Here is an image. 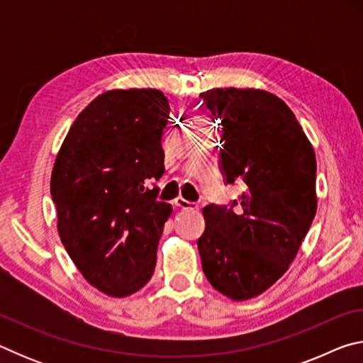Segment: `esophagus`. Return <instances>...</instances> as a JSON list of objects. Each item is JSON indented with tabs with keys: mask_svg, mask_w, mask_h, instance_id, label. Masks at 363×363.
I'll return each instance as SVG.
<instances>
[{
	"mask_svg": "<svg viewBox=\"0 0 363 363\" xmlns=\"http://www.w3.org/2000/svg\"><path fill=\"white\" fill-rule=\"evenodd\" d=\"M174 205L177 208H181V210H196V208H199V205L194 203V201H189L186 199H182V196H177L174 200Z\"/></svg>",
	"mask_w": 363,
	"mask_h": 363,
	"instance_id": "34e87169",
	"label": "esophagus"
}]
</instances>
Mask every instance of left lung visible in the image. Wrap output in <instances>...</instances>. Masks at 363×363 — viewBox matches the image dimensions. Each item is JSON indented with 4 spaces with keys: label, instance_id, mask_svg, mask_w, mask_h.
I'll return each mask as SVG.
<instances>
[{
    "label": "left lung",
    "instance_id": "8db88e82",
    "mask_svg": "<svg viewBox=\"0 0 363 363\" xmlns=\"http://www.w3.org/2000/svg\"><path fill=\"white\" fill-rule=\"evenodd\" d=\"M200 97L220 120L225 181L245 182L232 208H203L201 267L219 293L247 301L286 272L309 230L317 211L315 153L290 107L269 91L214 88Z\"/></svg>",
    "mask_w": 363,
    "mask_h": 363
}]
</instances>
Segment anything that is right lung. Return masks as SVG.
Listing matches in <instances>:
<instances>
[{"mask_svg":"<svg viewBox=\"0 0 363 363\" xmlns=\"http://www.w3.org/2000/svg\"><path fill=\"white\" fill-rule=\"evenodd\" d=\"M169 104L158 89H112L73 121L54 162L57 232L88 284L112 298L150 280L171 205L147 179L164 173Z\"/></svg>","mask_w":363,"mask_h":363,"instance_id":"right-lung-1","label":"right lung"}]
</instances>
